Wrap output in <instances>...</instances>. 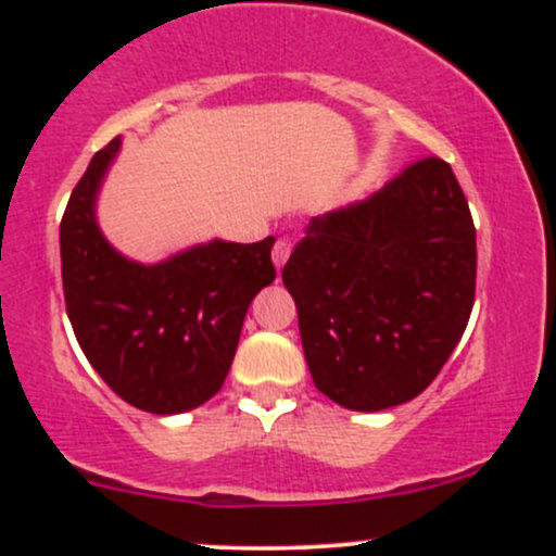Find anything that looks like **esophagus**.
I'll list each match as a JSON object with an SVG mask.
<instances>
[{"label":"esophagus","instance_id":"34e87169","mask_svg":"<svg viewBox=\"0 0 556 556\" xmlns=\"http://www.w3.org/2000/svg\"><path fill=\"white\" fill-rule=\"evenodd\" d=\"M290 253H292V245H290V240H277V242H274L271 261H274V266H277L279 271H282V266L287 264V258H290Z\"/></svg>","mask_w":556,"mask_h":556}]
</instances>
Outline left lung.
Wrapping results in <instances>:
<instances>
[{"label": "left lung", "instance_id": "obj_1", "mask_svg": "<svg viewBox=\"0 0 556 556\" xmlns=\"http://www.w3.org/2000/svg\"><path fill=\"white\" fill-rule=\"evenodd\" d=\"M318 392L376 413L418 397L468 327L476 227L437 156L366 201L314 216L282 269Z\"/></svg>", "mask_w": 556, "mask_h": 556}]
</instances>
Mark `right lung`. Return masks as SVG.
I'll list each match as a JSON object with an SVG mask.
<instances>
[{"label":"right lung","instance_id":"obj_1","mask_svg":"<svg viewBox=\"0 0 556 556\" xmlns=\"http://www.w3.org/2000/svg\"><path fill=\"white\" fill-rule=\"evenodd\" d=\"M123 138L96 151L60 225L62 287L80 350L132 407L177 416L225 384L251 300L274 282V238L208 240L159 264L123 256L96 219Z\"/></svg>","mask_w":556,"mask_h":556}]
</instances>
